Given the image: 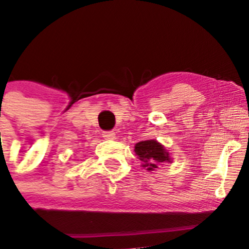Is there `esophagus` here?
<instances>
[{
	"instance_id": "obj_1",
	"label": "esophagus",
	"mask_w": 249,
	"mask_h": 249,
	"mask_svg": "<svg viewBox=\"0 0 249 249\" xmlns=\"http://www.w3.org/2000/svg\"><path fill=\"white\" fill-rule=\"evenodd\" d=\"M102 136L105 137L106 140H114L115 139V134L113 131H103Z\"/></svg>"
}]
</instances>
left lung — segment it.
Masks as SVG:
<instances>
[{
    "instance_id": "8db88e82",
    "label": "left lung",
    "mask_w": 249,
    "mask_h": 249,
    "mask_svg": "<svg viewBox=\"0 0 249 249\" xmlns=\"http://www.w3.org/2000/svg\"><path fill=\"white\" fill-rule=\"evenodd\" d=\"M135 153L139 156V159L142 161V166L146 170L153 171L158 168L160 163L171 161L170 154L166 151L163 144L159 143L156 140H147L135 144Z\"/></svg>"
}]
</instances>
